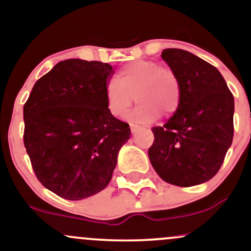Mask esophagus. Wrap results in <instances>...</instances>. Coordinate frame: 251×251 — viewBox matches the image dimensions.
I'll list each match as a JSON object with an SVG mask.
<instances>
[{"mask_svg":"<svg viewBox=\"0 0 251 251\" xmlns=\"http://www.w3.org/2000/svg\"><path fill=\"white\" fill-rule=\"evenodd\" d=\"M142 128L139 125H135V124H131V132L132 133H137L139 129Z\"/></svg>","mask_w":251,"mask_h":251,"instance_id":"34e87169","label":"esophagus"}]
</instances>
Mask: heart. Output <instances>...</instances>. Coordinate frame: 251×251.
<instances>
[{"label":"heart","instance_id":"b5f03b06","mask_svg":"<svg viewBox=\"0 0 251 251\" xmlns=\"http://www.w3.org/2000/svg\"><path fill=\"white\" fill-rule=\"evenodd\" d=\"M117 79L109 80L105 87L106 105L113 117L124 116L134 100L139 103L131 118L139 123L153 122L159 114L171 116L179 106L177 76L157 62L135 60L118 72Z\"/></svg>","mask_w":251,"mask_h":251}]
</instances>
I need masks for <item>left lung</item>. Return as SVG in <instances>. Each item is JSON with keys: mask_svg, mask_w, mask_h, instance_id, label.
I'll return each mask as SVG.
<instances>
[{"mask_svg": "<svg viewBox=\"0 0 251 251\" xmlns=\"http://www.w3.org/2000/svg\"><path fill=\"white\" fill-rule=\"evenodd\" d=\"M162 59L177 76L180 101L163 126L152 127L149 158L158 176L177 186L211 179L234 137V96L216 67L190 51L168 48Z\"/></svg>", "mask_w": 251, "mask_h": 251, "instance_id": "left-lung-1", "label": "left lung"}]
</instances>
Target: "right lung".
I'll use <instances>...</instances> for the list:
<instances>
[{"label": "right lung", "mask_w": 251, "mask_h": 251, "mask_svg": "<svg viewBox=\"0 0 251 251\" xmlns=\"http://www.w3.org/2000/svg\"><path fill=\"white\" fill-rule=\"evenodd\" d=\"M113 67L68 59L35 82L24 106V143L37 179L70 201L107 186L128 124L112 116L105 87Z\"/></svg>", "instance_id": "add662e5"}]
</instances>
